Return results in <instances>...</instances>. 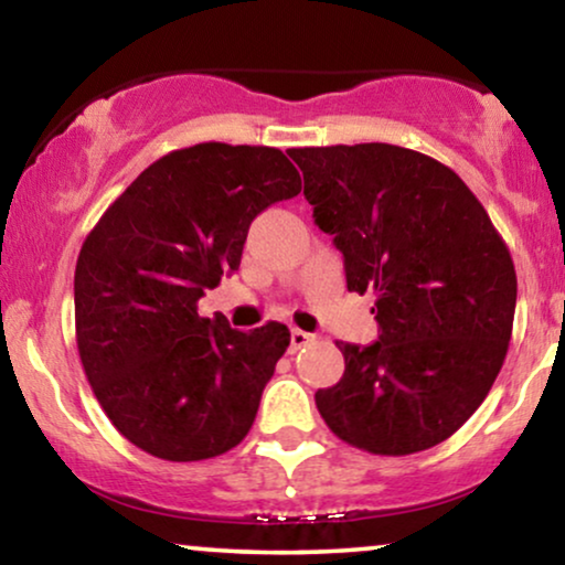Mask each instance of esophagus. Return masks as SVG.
Instances as JSON below:
<instances>
[{
    "instance_id": "1",
    "label": "esophagus",
    "mask_w": 565,
    "mask_h": 565,
    "mask_svg": "<svg viewBox=\"0 0 565 565\" xmlns=\"http://www.w3.org/2000/svg\"><path fill=\"white\" fill-rule=\"evenodd\" d=\"M313 334H308V331H300V329H292L290 331V352H298L303 350V347H308L313 342Z\"/></svg>"
}]
</instances>
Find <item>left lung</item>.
I'll return each mask as SVG.
<instances>
[{
	"mask_svg": "<svg viewBox=\"0 0 565 565\" xmlns=\"http://www.w3.org/2000/svg\"><path fill=\"white\" fill-rule=\"evenodd\" d=\"M347 288L375 292L377 342H337L344 375L316 406L347 445L412 455L455 435L489 396L516 306L504 238L468 184L391 143L290 149Z\"/></svg>",
	"mask_w": 565,
	"mask_h": 565,
	"instance_id": "8db88e82",
	"label": "left lung"
}]
</instances>
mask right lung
<instances>
[{
	"mask_svg": "<svg viewBox=\"0 0 565 565\" xmlns=\"http://www.w3.org/2000/svg\"><path fill=\"white\" fill-rule=\"evenodd\" d=\"M298 192L280 149L198 143L143 169L84 238L76 347L107 419L143 452L207 460L249 435L290 331L231 329L198 300L238 269L252 221Z\"/></svg>",
	"mask_w": 565,
	"mask_h": 565,
	"instance_id": "right-lung-1",
	"label": "right lung"
}]
</instances>
